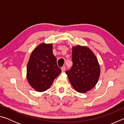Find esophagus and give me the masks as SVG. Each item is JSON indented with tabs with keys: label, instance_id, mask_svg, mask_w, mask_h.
Here are the masks:
<instances>
[{
	"label": "esophagus",
	"instance_id": "esophagus-1",
	"mask_svg": "<svg viewBox=\"0 0 124 124\" xmlns=\"http://www.w3.org/2000/svg\"><path fill=\"white\" fill-rule=\"evenodd\" d=\"M66 70V67H65V66H63L61 68V70H62V72H64V71Z\"/></svg>",
	"mask_w": 124,
	"mask_h": 124
}]
</instances>
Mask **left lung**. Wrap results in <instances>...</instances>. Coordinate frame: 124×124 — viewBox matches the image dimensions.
Listing matches in <instances>:
<instances>
[{"mask_svg":"<svg viewBox=\"0 0 124 124\" xmlns=\"http://www.w3.org/2000/svg\"><path fill=\"white\" fill-rule=\"evenodd\" d=\"M73 66L66 73L77 92L85 93L95 86L100 75L97 58L86 46L77 45L72 48Z\"/></svg>","mask_w":124,"mask_h":124,"instance_id":"1","label":"left lung"}]
</instances>
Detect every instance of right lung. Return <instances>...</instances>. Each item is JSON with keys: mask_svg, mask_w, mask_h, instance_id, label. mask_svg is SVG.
Instances as JSON below:
<instances>
[{"mask_svg": "<svg viewBox=\"0 0 124 124\" xmlns=\"http://www.w3.org/2000/svg\"><path fill=\"white\" fill-rule=\"evenodd\" d=\"M61 73L52 44L42 43L33 50L27 64V79L35 90H47Z\"/></svg>", "mask_w": 124, "mask_h": 124, "instance_id": "right-lung-1", "label": "right lung"}]
</instances>
